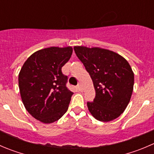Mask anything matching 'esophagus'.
I'll list each match as a JSON object with an SVG mask.
<instances>
[{
	"instance_id": "esophagus-1",
	"label": "esophagus",
	"mask_w": 154,
	"mask_h": 154,
	"mask_svg": "<svg viewBox=\"0 0 154 154\" xmlns=\"http://www.w3.org/2000/svg\"><path fill=\"white\" fill-rule=\"evenodd\" d=\"M77 88H78V89L80 91H83V88H82L81 84H78V85H77Z\"/></svg>"
}]
</instances>
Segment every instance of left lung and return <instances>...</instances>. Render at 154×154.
<instances>
[{"label":"left lung","mask_w":154,"mask_h":154,"mask_svg":"<svg viewBox=\"0 0 154 154\" xmlns=\"http://www.w3.org/2000/svg\"><path fill=\"white\" fill-rule=\"evenodd\" d=\"M74 51L90 75L95 90L92 102H87L92 117L101 122L117 119L130 101L134 73L129 62L118 53L101 47L75 46Z\"/></svg>","instance_id":"8db88e82"}]
</instances>
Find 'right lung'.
<instances>
[{
	"label": "right lung",
	"instance_id": "1",
	"mask_svg": "<svg viewBox=\"0 0 154 154\" xmlns=\"http://www.w3.org/2000/svg\"><path fill=\"white\" fill-rule=\"evenodd\" d=\"M72 47H51L29 56L19 74L20 95L27 111L36 120L52 123L66 113L73 92L65 84L62 67L68 62Z\"/></svg>",
	"mask_w": 154,
	"mask_h": 154
}]
</instances>
